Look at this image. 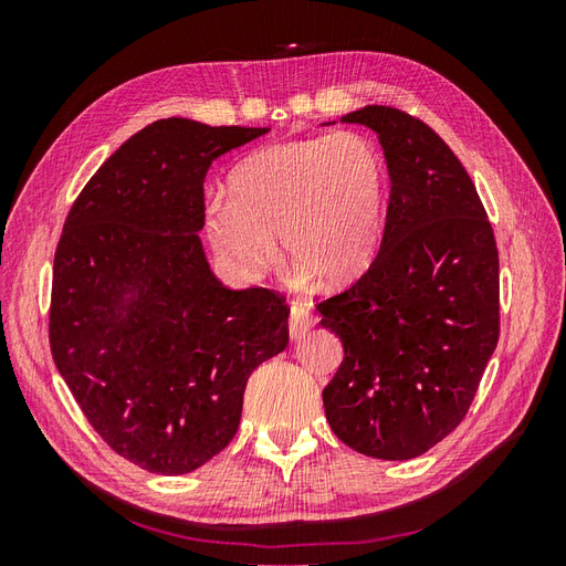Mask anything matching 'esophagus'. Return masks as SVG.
<instances>
[{
    "label": "esophagus",
    "mask_w": 566,
    "mask_h": 566,
    "mask_svg": "<svg viewBox=\"0 0 566 566\" xmlns=\"http://www.w3.org/2000/svg\"><path fill=\"white\" fill-rule=\"evenodd\" d=\"M316 323V318L312 316L310 310H304L302 304H293V310H290V318H287V333L290 339H302L310 333L312 325Z\"/></svg>",
    "instance_id": "34e87169"
}]
</instances>
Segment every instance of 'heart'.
<instances>
[{"label": "heart", "mask_w": 566, "mask_h": 566, "mask_svg": "<svg viewBox=\"0 0 566 566\" xmlns=\"http://www.w3.org/2000/svg\"><path fill=\"white\" fill-rule=\"evenodd\" d=\"M382 150L361 132L271 144L233 167L229 193L205 202V235L238 281L283 256L325 287L356 281L373 262L387 200Z\"/></svg>", "instance_id": "heart-1"}]
</instances>
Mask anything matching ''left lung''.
Wrapping results in <instances>:
<instances>
[{
	"label": "left lung",
	"mask_w": 566,
	"mask_h": 566,
	"mask_svg": "<svg viewBox=\"0 0 566 566\" xmlns=\"http://www.w3.org/2000/svg\"><path fill=\"white\" fill-rule=\"evenodd\" d=\"M342 123L378 134L391 191L373 264L318 304L345 347L323 408L349 449L408 460L465 418L499 345V250L470 175L434 129L389 106Z\"/></svg>",
	"instance_id": "8db88e82"
}]
</instances>
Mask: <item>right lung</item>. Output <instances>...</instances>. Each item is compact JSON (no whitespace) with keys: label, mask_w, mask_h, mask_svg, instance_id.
<instances>
[{"label":"right lung","mask_w":566,"mask_h":566,"mask_svg":"<svg viewBox=\"0 0 566 566\" xmlns=\"http://www.w3.org/2000/svg\"><path fill=\"white\" fill-rule=\"evenodd\" d=\"M266 132L158 119L65 219L51 354L101 439L148 472L186 474L224 451L250 373L287 345L285 300L221 285L198 235L210 165Z\"/></svg>","instance_id":"obj_1"}]
</instances>
